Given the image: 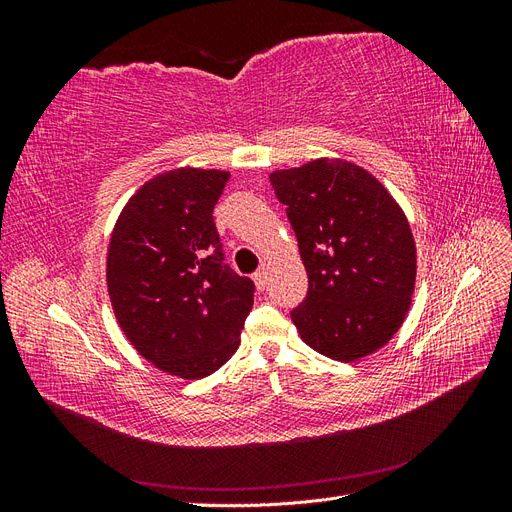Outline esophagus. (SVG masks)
<instances>
[{"label": "esophagus", "instance_id": "esophagus-1", "mask_svg": "<svg viewBox=\"0 0 512 512\" xmlns=\"http://www.w3.org/2000/svg\"><path fill=\"white\" fill-rule=\"evenodd\" d=\"M254 284H256L258 290L265 288V284H267V271L265 269H260V271L254 273Z\"/></svg>", "mask_w": 512, "mask_h": 512}]
</instances>
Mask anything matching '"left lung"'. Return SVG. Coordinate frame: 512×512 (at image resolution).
Returning a JSON list of instances; mask_svg holds the SVG:
<instances>
[{
	"label": "left lung",
	"instance_id": "obj_1",
	"mask_svg": "<svg viewBox=\"0 0 512 512\" xmlns=\"http://www.w3.org/2000/svg\"><path fill=\"white\" fill-rule=\"evenodd\" d=\"M269 179L309 280L290 314L301 339L342 363L374 354L412 305L416 245L404 209L367 168L344 158L280 168Z\"/></svg>",
	"mask_w": 512,
	"mask_h": 512
}]
</instances>
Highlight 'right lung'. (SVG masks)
Wrapping results in <instances>:
<instances>
[{"label": "right lung", "mask_w": 512, "mask_h": 512, "mask_svg": "<svg viewBox=\"0 0 512 512\" xmlns=\"http://www.w3.org/2000/svg\"><path fill=\"white\" fill-rule=\"evenodd\" d=\"M228 170L181 166L138 188L115 222L106 288L132 348L183 380L218 371L241 344L254 284L222 265L213 207Z\"/></svg>", "instance_id": "right-lung-1"}]
</instances>
